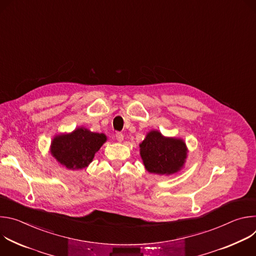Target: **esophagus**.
<instances>
[{
  "instance_id": "1",
  "label": "esophagus",
  "mask_w": 256,
  "mask_h": 256,
  "mask_svg": "<svg viewBox=\"0 0 256 256\" xmlns=\"http://www.w3.org/2000/svg\"><path fill=\"white\" fill-rule=\"evenodd\" d=\"M116 140H118V142H122L124 140V134H120V132H118V134H116Z\"/></svg>"
}]
</instances>
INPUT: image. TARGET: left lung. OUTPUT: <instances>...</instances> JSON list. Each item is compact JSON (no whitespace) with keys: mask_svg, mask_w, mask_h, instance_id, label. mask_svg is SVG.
I'll use <instances>...</instances> for the list:
<instances>
[{"mask_svg":"<svg viewBox=\"0 0 256 256\" xmlns=\"http://www.w3.org/2000/svg\"><path fill=\"white\" fill-rule=\"evenodd\" d=\"M188 149L186 142L165 136L152 130L140 144V155L146 170L157 175H172L184 167Z\"/></svg>","mask_w":256,"mask_h":256,"instance_id":"1","label":"left lung"}]
</instances>
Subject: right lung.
Segmentation results:
<instances>
[{"instance_id": "add662e5", "label": "right lung", "mask_w": 256, "mask_h": 256, "mask_svg": "<svg viewBox=\"0 0 256 256\" xmlns=\"http://www.w3.org/2000/svg\"><path fill=\"white\" fill-rule=\"evenodd\" d=\"M106 140L107 136L104 134L93 132L84 126H79L72 132L54 136L50 152L66 169L79 170L89 166Z\"/></svg>"}]
</instances>
